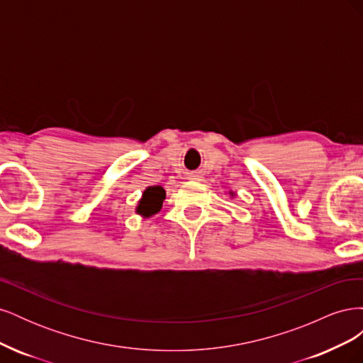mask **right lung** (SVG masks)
<instances>
[{
	"label": "right lung",
	"mask_w": 363,
	"mask_h": 363,
	"mask_svg": "<svg viewBox=\"0 0 363 363\" xmlns=\"http://www.w3.org/2000/svg\"><path fill=\"white\" fill-rule=\"evenodd\" d=\"M163 200H164V191L162 186H151V188L145 189L144 195H142L138 206V213L144 216H151L157 213L162 208Z\"/></svg>",
	"instance_id": "obj_1"
}]
</instances>
